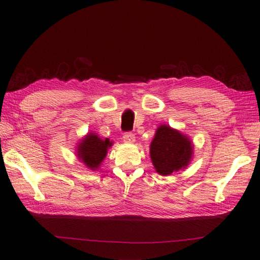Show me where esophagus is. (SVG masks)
<instances>
[{
  "label": "esophagus",
  "mask_w": 260,
  "mask_h": 260,
  "mask_svg": "<svg viewBox=\"0 0 260 260\" xmlns=\"http://www.w3.org/2000/svg\"><path fill=\"white\" fill-rule=\"evenodd\" d=\"M123 140L125 143H134L135 142V135L131 132H126L123 136Z\"/></svg>",
  "instance_id": "1"
}]
</instances>
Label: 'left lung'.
<instances>
[{"label": "left lung", "mask_w": 260, "mask_h": 260, "mask_svg": "<svg viewBox=\"0 0 260 260\" xmlns=\"http://www.w3.org/2000/svg\"><path fill=\"white\" fill-rule=\"evenodd\" d=\"M192 156V144L186 136L170 126H159L151 143V158L156 172L169 175L187 167Z\"/></svg>", "instance_id": "obj_1"}]
</instances>
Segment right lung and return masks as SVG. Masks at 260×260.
<instances>
[{
	"label": "right lung",
	"mask_w": 260,
	"mask_h": 260,
	"mask_svg": "<svg viewBox=\"0 0 260 260\" xmlns=\"http://www.w3.org/2000/svg\"><path fill=\"white\" fill-rule=\"evenodd\" d=\"M113 143L108 139L101 140L95 134H88L78 147V157L91 170L97 169L107 154V148Z\"/></svg>",
	"instance_id": "right-lung-1"
}]
</instances>
